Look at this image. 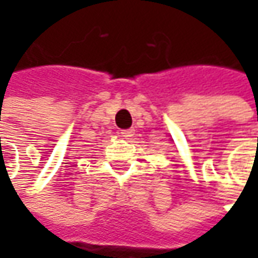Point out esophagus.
Segmentation results:
<instances>
[{"label":"esophagus","instance_id":"obj_1","mask_svg":"<svg viewBox=\"0 0 258 258\" xmlns=\"http://www.w3.org/2000/svg\"><path fill=\"white\" fill-rule=\"evenodd\" d=\"M120 135L123 136L124 139H131V138L135 135V129H124V131L120 132Z\"/></svg>","mask_w":258,"mask_h":258}]
</instances>
